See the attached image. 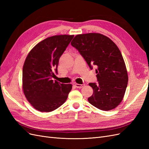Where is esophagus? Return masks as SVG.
Instances as JSON below:
<instances>
[{
  "label": "esophagus",
  "mask_w": 149,
  "mask_h": 149,
  "mask_svg": "<svg viewBox=\"0 0 149 149\" xmlns=\"http://www.w3.org/2000/svg\"><path fill=\"white\" fill-rule=\"evenodd\" d=\"M75 86L77 88H82L84 86V84H75Z\"/></svg>",
  "instance_id": "obj_1"
}]
</instances>
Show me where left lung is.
Instances as JSON below:
<instances>
[{
    "instance_id": "1",
    "label": "left lung",
    "mask_w": 149,
    "mask_h": 149,
    "mask_svg": "<svg viewBox=\"0 0 149 149\" xmlns=\"http://www.w3.org/2000/svg\"><path fill=\"white\" fill-rule=\"evenodd\" d=\"M71 44L90 69L93 66L97 68V83L89 84L93 89L89 102L102 111L114 109L123 100L128 83L127 71L118 47L109 38L96 33L76 35Z\"/></svg>"
}]
</instances>
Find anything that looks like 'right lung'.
<instances>
[{
	"instance_id": "obj_1",
	"label": "right lung",
	"mask_w": 149,
	"mask_h": 149,
	"mask_svg": "<svg viewBox=\"0 0 149 149\" xmlns=\"http://www.w3.org/2000/svg\"><path fill=\"white\" fill-rule=\"evenodd\" d=\"M74 35H61L42 40L26 56L22 71V87L28 101L40 112H51L67 100L71 84L55 81L60 56Z\"/></svg>"
}]
</instances>
